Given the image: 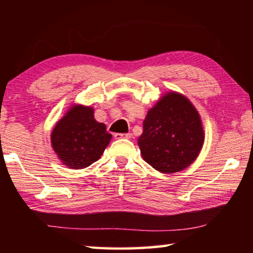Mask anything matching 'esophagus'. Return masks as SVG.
<instances>
[{"instance_id":"esophagus-1","label":"esophagus","mask_w":253,"mask_h":253,"mask_svg":"<svg viewBox=\"0 0 253 253\" xmlns=\"http://www.w3.org/2000/svg\"><path fill=\"white\" fill-rule=\"evenodd\" d=\"M114 137L116 139H121V138H127V139H130L132 135L130 134V132H127V134H115Z\"/></svg>"}]
</instances>
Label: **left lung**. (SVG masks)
<instances>
[{"label": "left lung", "instance_id": "left-lung-1", "mask_svg": "<svg viewBox=\"0 0 253 253\" xmlns=\"http://www.w3.org/2000/svg\"><path fill=\"white\" fill-rule=\"evenodd\" d=\"M138 146L144 161L161 173L188 168L204 144L202 119L188 98L176 91L163 95L147 111Z\"/></svg>", "mask_w": 253, "mask_h": 253}]
</instances>
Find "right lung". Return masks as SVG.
Here are the masks:
<instances>
[{
	"label": "right lung",
	"instance_id": "1",
	"mask_svg": "<svg viewBox=\"0 0 253 253\" xmlns=\"http://www.w3.org/2000/svg\"><path fill=\"white\" fill-rule=\"evenodd\" d=\"M90 106L72 105L51 132V146L63 165L81 169L99 160L111 139Z\"/></svg>",
	"mask_w": 253,
	"mask_h": 253
}]
</instances>
